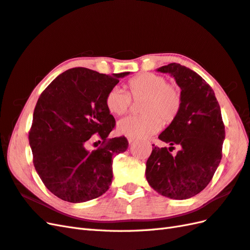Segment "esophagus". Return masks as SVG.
Segmentation results:
<instances>
[{"label":"esophagus","mask_w":250,"mask_h":250,"mask_svg":"<svg viewBox=\"0 0 250 250\" xmlns=\"http://www.w3.org/2000/svg\"><path fill=\"white\" fill-rule=\"evenodd\" d=\"M127 140H129V143L131 144V143H133V142H134V138H129Z\"/></svg>","instance_id":"obj_1"}]
</instances>
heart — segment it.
<instances>
[{
	"label": "heart",
	"instance_id": "heart-1",
	"mask_svg": "<svg viewBox=\"0 0 250 250\" xmlns=\"http://www.w3.org/2000/svg\"><path fill=\"white\" fill-rule=\"evenodd\" d=\"M129 94L118 87H113L105 96V106L113 115L121 116L129 112L132 99L140 104L142 116H130L120 120L117 131L123 135L134 138H146L158 131L161 123L170 125L180 115L183 106L181 88L162 75L144 73L127 81Z\"/></svg>",
	"mask_w": 250,
	"mask_h": 250
}]
</instances>
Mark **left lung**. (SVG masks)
<instances>
[{
  "label": "left lung",
  "instance_id": "left-lung-1",
  "mask_svg": "<svg viewBox=\"0 0 250 250\" xmlns=\"http://www.w3.org/2000/svg\"><path fill=\"white\" fill-rule=\"evenodd\" d=\"M158 72L174 77L182 89L183 106L177 118L158 136L170 148L152 145L146 177L159 194L187 200L212 180L222 159L225 125L213 89L200 75L178 63L159 67ZM175 146L180 151L172 156Z\"/></svg>",
  "mask_w": 250,
  "mask_h": 250
}]
</instances>
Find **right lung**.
I'll return each instance as SVG.
<instances>
[{
  "label": "right lung",
  "instance_id": "obj_1",
  "mask_svg": "<svg viewBox=\"0 0 250 250\" xmlns=\"http://www.w3.org/2000/svg\"><path fill=\"white\" fill-rule=\"evenodd\" d=\"M126 75L129 72L105 75L70 68L38 99L28 134L33 163L45 187L61 200L91 201L110 188L113 157L125 152L129 143L125 136L107 138L116 121L104 99ZM95 138L99 148L86 150Z\"/></svg>",
  "mask_w": 250,
  "mask_h": 250
}]
</instances>
